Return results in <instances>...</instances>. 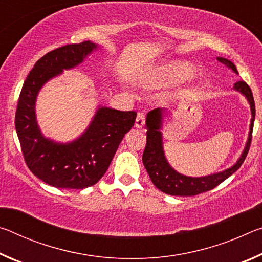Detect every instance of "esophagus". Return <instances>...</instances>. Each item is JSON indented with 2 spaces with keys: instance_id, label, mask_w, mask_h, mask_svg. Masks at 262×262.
<instances>
[{
  "instance_id": "esophagus-1",
  "label": "esophagus",
  "mask_w": 262,
  "mask_h": 262,
  "mask_svg": "<svg viewBox=\"0 0 262 262\" xmlns=\"http://www.w3.org/2000/svg\"><path fill=\"white\" fill-rule=\"evenodd\" d=\"M144 121H145V117H144V113H137V117H136V120H135V127L136 128H142L144 126Z\"/></svg>"
}]
</instances>
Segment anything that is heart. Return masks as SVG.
<instances>
[{
    "label": "heart",
    "mask_w": 262,
    "mask_h": 262,
    "mask_svg": "<svg viewBox=\"0 0 262 262\" xmlns=\"http://www.w3.org/2000/svg\"><path fill=\"white\" fill-rule=\"evenodd\" d=\"M192 73L193 70L189 66L181 63V62H172V63L162 66V67H159L156 70V73L154 74V81L176 83L183 81Z\"/></svg>",
    "instance_id": "heart-1"
}]
</instances>
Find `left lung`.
<instances>
[{
	"instance_id": "left-lung-1",
	"label": "left lung",
	"mask_w": 262,
	"mask_h": 262,
	"mask_svg": "<svg viewBox=\"0 0 262 262\" xmlns=\"http://www.w3.org/2000/svg\"><path fill=\"white\" fill-rule=\"evenodd\" d=\"M221 63L227 66L233 73L238 74V70L231 61L225 59V57H217ZM233 90L242 94L247 99L251 107V123L250 132H248L247 141L244 148L241 157L232 166L221 172L211 173L203 177H189L179 173L167 162L165 152L163 147V125H164V115L166 111L163 108H155L147 114L145 119V128H147V145H145L142 161H143L144 167L151 179L152 184L162 190L163 193L168 195H174V196H193L207 190H210L223 183L230 176L233 174L242 164L245 161L247 156L248 149H250L251 140H252V130H253V123L255 118V105L253 95L250 86L244 81H239L234 83Z\"/></svg>"
}]
</instances>
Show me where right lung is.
Wrapping results in <instances>:
<instances>
[{"mask_svg":"<svg viewBox=\"0 0 262 262\" xmlns=\"http://www.w3.org/2000/svg\"><path fill=\"white\" fill-rule=\"evenodd\" d=\"M98 48V43L88 40L47 53L35 62L21 88L15 126L25 163L35 177L57 188L83 189L98 183L134 126V111L100 105L86 129L67 143L46 137L38 125L35 103L42 86L63 70L83 63Z\"/></svg>","mask_w":262,"mask_h":262,"instance_id":"obj_1","label":"right lung"}]
</instances>
